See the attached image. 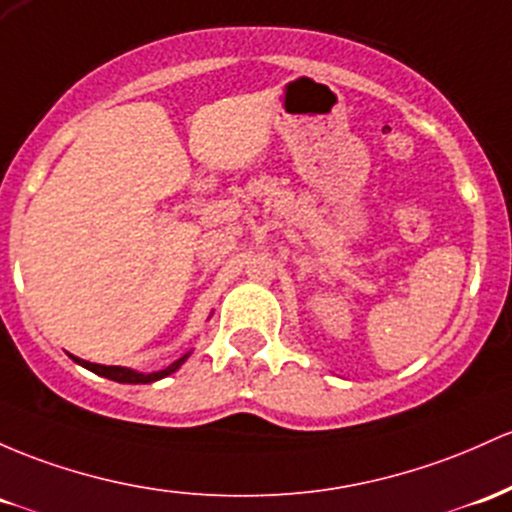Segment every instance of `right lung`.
<instances>
[{"mask_svg":"<svg viewBox=\"0 0 512 512\" xmlns=\"http://www.w3.org/2000/svg\"><path fill=\"white\" fill-rule=\"evenodd\" d=\"M189 355H192V352L182 355L177 362H172L170 367L162 369V372H153V374H143V372H136V369H126V367H104V364H92V362H84V359H80V357H72V355L70 357L75 359L77 364H82L84 369H89V372L106 376V379H111V381H119V384H150V381H157V379H162V376H170L172 372H177V369L187 362Z\"/></svg>","mask_w":512,"mask_h":512,"instance_id":"add662e5","label":"right lung"}]
</instances>
